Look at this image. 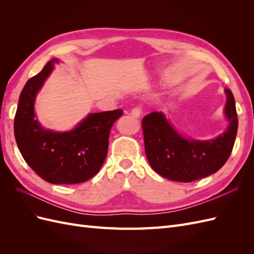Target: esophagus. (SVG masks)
Instances as JSON below:
<instances>
[{"instance_id":"1","label":"esophagus","mask_w":254,"mask_h":254,"mask_svg":"<svg viewBox=\"0 0 254 254\" xmlns=\"http://www.w3.org/2000/svg\"><path fill=\"white\" fill-rule=\"evenodd\" d=\"M141 114H142L141 107H135V108H133L131 110V112H130V115H132V117H134V118H140Z\"/></svg>"}]
</instances>
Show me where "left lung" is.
Returning a JSON list of instances; mask_svg holds the SVG:
<instances>
[{
  "instance_id": "1",
  "label": "left lung",
  "mask_w": 254,
  "mask_h": 254,
  "mask_svg": "<svg viewBox=\"0 0 254 254\" xmlns=\"http://www.w3.org/2000/svg\"><path fill=\"white\" fill-rule=\"evenodd\" d=\"M225 92L229 125L216 139L190 140L176 131L162 112L145 115L142 120L145 152L153 171L173 181L191 182L224 166L233 149L238 126L234 96L230 89Z\"/></svg>"
}]
</instances>
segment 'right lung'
Instances as JSON below:
<instances>
[{"instance_id":"1","label":"right lung","mask_w":254,"mask_h":254,"mask_svg":"<svg viewBox=\"0 0 254 254\" xmlns=\"http://www.w3.org/2000/svg\"><path fill=\"white\" fill-rule=\"evenodd\" d=\"M53 59L42 71L27 80L14 117V137L19 150L30 168L53 184H76L95 176L107 157L110 130L123 110L91 113L71 131L44 129L35 120L38 91L53 71Z\"/></svg>"}]
</instances>
